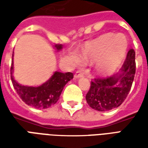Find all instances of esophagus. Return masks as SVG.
I'll use <instances>...</instances> for the list:
<instances>
[{
	"mask_svg": "<svg viewBox=\"0 0 148 148\" xmlns=\"http://www.w3.org/2000/svg\"><path fill=\"white\" fill-rule=\"evenodd\" d=\"M84 75L82 73H81L80 71H77L76 73H75V74H74V77L75 78H79V77H83Z\"/></svg>",
	"mask_w": 148,
	"mask_h": 148,
	"instance_id": "1",
	"label": "esophagus"
}]
</instances>
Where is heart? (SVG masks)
I'll return each mask as SVG.
<instances>
[{
    "label": "heart",
    "mask_w": 148,
    "mask_h": 148,
    "mask_svg": "<svg viewBox=\"0 0 148 148\" xmlns=\"http://www.w3.org/2000/svg\"><path fill=\"white\" fill-rule=\"evenodd\" d=\"M126 46V39L122 35L105 34L87 43L84 49L83 58L86 61H97L96 69L100 74H109L121 63ZM83 58L78 54L73 55L77 64H82Z\"/></svg>",
    "instance_id": "b5f03b06"
}]
</instances>
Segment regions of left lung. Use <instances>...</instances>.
<instances>
[{"label":"left lung","mask_w":148,"mask_h":148,"mask_svg":"<svg viewBox=\"0 0 148 148\" xmlns=\"http://www.w3.org/2000/svg\"><path fill=\"white\" fill-rule=\"evenodd\" d=\"M136 74V52L127 51L121 71L110 77H96L91 81L86 99L92 109L106 112L124 102L132 88Z\"/></svg>","instance_id":"8db88e82"}]
</instances>
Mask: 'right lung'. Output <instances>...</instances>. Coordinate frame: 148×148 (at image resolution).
Listing matches in <instances>:
<instances>
[{
    "label": "right lung",
    "mask_w": 148,
    "mask_h": 148,
    "mask_svg": "<svg viewBox=\"0 0 148 148\" xmlns=\"http://www.w3.org/2000/svg\"><path fill=\"white\" fill-rule=\"evenodd\" d=\"M55 47L58 51L61 50L62 47L61 44H57ZM12 71L13 63L12 62L10 68L11 80L18 95L27 106L39 109H47L54 106L59 99L65 85L74 77V74L71 72L65 74L55 72L52 77L40 86H21L15 81L14 77H12Z\"/></svg>",
    "instance_id": "1"
}]
</instances>
